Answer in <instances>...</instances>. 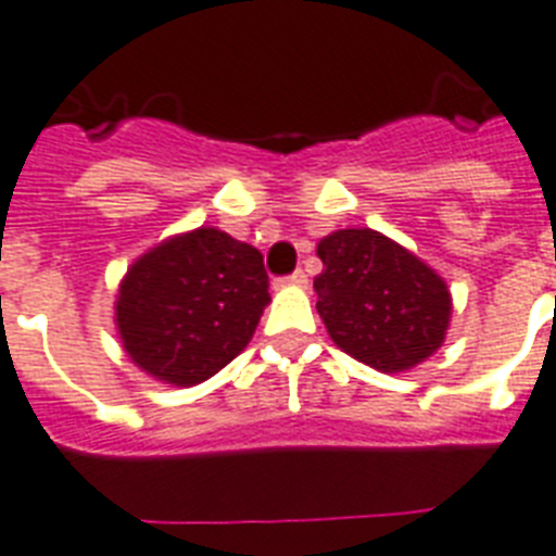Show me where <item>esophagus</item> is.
<instances>
[{
	"label": "esophagus",
	"instance_id": "obj_1",
	"mask_svg": "<svg viewBox=\"0 0 556 556\" xmlns=\"http://www.w3.org/2000/svg\"><path fill=\"white\" fill-rule=\"evenodd\" d=\"M286 282H291V286H306V282H308L306 270H294L291 277H286Z\"/></svg>",
	"mask_w": 556,
	"mask_h": 556
}]
</instances>
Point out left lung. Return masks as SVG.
Instances as JSON below:
<instances>
[{
  "instance_id": "left-lung-1",
  "label": "left lung",
  "mask_w": 556,
  "mask_h": 556,
  "mask_svg": "<svg viewBox=\"0 0 556 556\" xmlns=\"http://www.w3.org/2000/svg\"><path fill=\"white\" fill-rule=\"evenodd\" d=\"M317 312L332 341L381 372L410 370L446 338V282L376 230H338L317 244Z\"/></svg>"
}]
</instances>
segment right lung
<instances>
[{"instance_id":"obj_1","label":"right lung","mask_w":556,"mask_h":556,"mask_svg":"<svg viewBox=\"0 0 556 556\" xmlns=\"http://www.w3.org/2000/svg\"><path fill=\"white\" fill-rule=\"evenodd\" d=\"M268 303L260 250L201 227L130 265L118 286L116 324L137 367L189 388L248 346Z\"/></svg>"}]
</instances>
